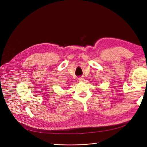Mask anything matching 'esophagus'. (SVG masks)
I'll use <instances>...</instances> for the list:
<instances>
[{
	"instance_id": "34e87169",
	"label": "esophagus",
	"mask_w": 147,
	"mask_h": 147,
	"mask_svg": "<svg viewBox=\"0 0 147 147\" xmlns=\"http://www.w3.org/2000/svg\"><path fill=\"white\" fill-rule=\"evenodd\" d=\"M84 78H83V77H80L79 78H78V81L79 82H83L84 80Z\"/></svg>"
}]
</instances>
